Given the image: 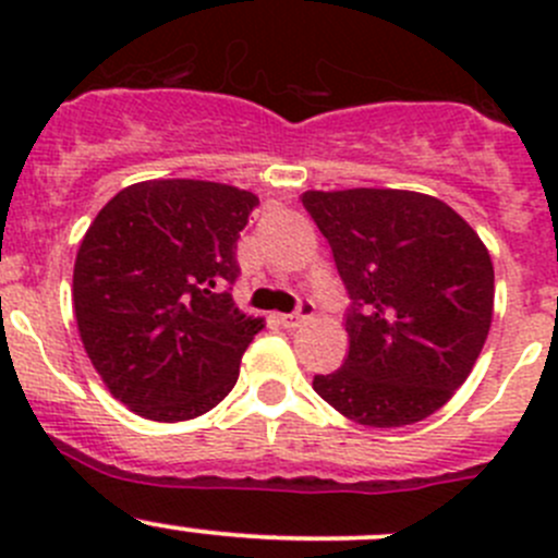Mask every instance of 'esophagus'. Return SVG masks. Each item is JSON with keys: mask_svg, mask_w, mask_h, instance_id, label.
I'll return each mask as SVG.
<instances>
[{"mask_svg": "<svg viewBox=\"0 0 558 558\" xmlns=\"http://www.w3.org/2000/svg\"><path fill=\"white\" fill-rule=\"evenodd\" d=\"M313 315H315L313 302L311 300H302L300 307H296V313L278 315V318H280V324L286 326V329H296V326H302V324H305V320H311Z\"/></svg>", "mask_w": 558, "mask_h": 558, "instance_id": "1", "label": "esophagus"}]
</instances>
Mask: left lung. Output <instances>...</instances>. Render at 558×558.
I'll list each match as a JSON object with an SVG mask.
<instances>
[{
    "label": "left lung",
    "mask_w": 558,
    "mask_h": 558,
    "mask_svg": "<svg viewBox=\"0 0 558 558\" xmlns=\"http://www.w3.org/2000/svg\"><path fill=\"white\" fill-rule=\"evenodd\" d=\"M351 294L348 356L315 375L337 413L375 429L429 418L470 378L494 315V264L437 196L402 189L305 191Z\"/></svg>",
    "instance_id": "1"
}]
</instances>
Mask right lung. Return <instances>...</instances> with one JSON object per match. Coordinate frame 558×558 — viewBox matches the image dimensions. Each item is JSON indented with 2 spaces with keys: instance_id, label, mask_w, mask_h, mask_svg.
Returning <instances> with one entry per match:
<instances>
[{
  "instance_id": "add662e5",
  "label": "right lung",
  "mask_w": 558,
  "mask_h": 558,
  "mask_svg": "<svg viewBox=\"0 0 558 558\" xmlns=\"http://www.w3.org/2000/svg\"><path fill=\"white\" fill-rule=\"evenodd\" d=\"M258 205L213 180H143L118 191L77 247L72 305L94 369L118 402L150 421L216 408L264 318L232 283L240 232Z\"/></svg>"
}]
</instances>
